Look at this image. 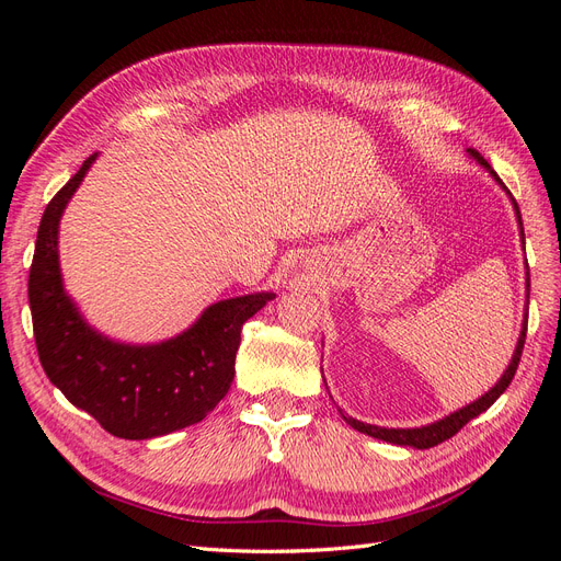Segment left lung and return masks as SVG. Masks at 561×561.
I'll return each instance as SVG.
<instances>
[{"instance_id":"1","label":"left lung","mask_w":561,"mask_h":561,"mask_svg":"<svg viewBox=\"0 0 561 561\" xmlns=\"http://www.w3.org/2000/svg\"><path fill=\"white\" fill-rule=\"evenodd\" d=\"M468 154H470L474 161H478L482 168H486V171L491 173V178H494V180L503 186V190H505V184L501 182V178H499L494 171H491V165L484 161V157L480 154V151L468 149ZM505 192H507V190H505ZM507 194H511V192H507ZM511 198H513V196H511ZM513 206H515V215H517V222H519V236H522V241H524L522 215H519V206H517L515 198H513ZM529 287H531V278H529V264H526V307H529ZM526 316H529V309H526V313H524L522 332H519V339H517L513 360H511V365H507V369L503 371V377L496 381L494 388L486 390V393H484L482 398H478L474 402L461 407V410H458V412H454V414H449V416H445V419H439V421H435V423H428V426H421V428H381V426H371V423H363V421L353 419V416H346L342 410H339V414L344 416V421L348 423L351 428L360 431V433H365V435H369V437L383 439V443H390V445L414 447V449H431V447H435V445H439V443H445V439H449L451 435H456L458 431H461L470 419H474V416H480L482 412H486L489 407L494 404V402L503 396V390H505L507 386H511V381H513V377H515V371H517V365H519V358H522L524 339H526Z\"/></svg>"}]
</instances>
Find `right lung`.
Returning <instances> with one entry per match:
<instances>
[{
  "label": "right lung",
  "mask_w": 561,
  "mask_h": 561,
  "mask_svg": "<svg viewBox=\"0 0 561 561\" xmlns=\"http://www.w3.org/2000/svg\"><path fill=\"white\" fill-rule=\"evenodd\" d=\"M98 154L48 201L42 215L27 297L39 363L56 388L107 433L147 439L194 426L227 396L241 328L274 293L217 301L190 330L161 344H118L95 332L67 297L58 262V227L67 203Z\"/></svg>",
  "instance_id": "obj_1"
}]
</instances>
